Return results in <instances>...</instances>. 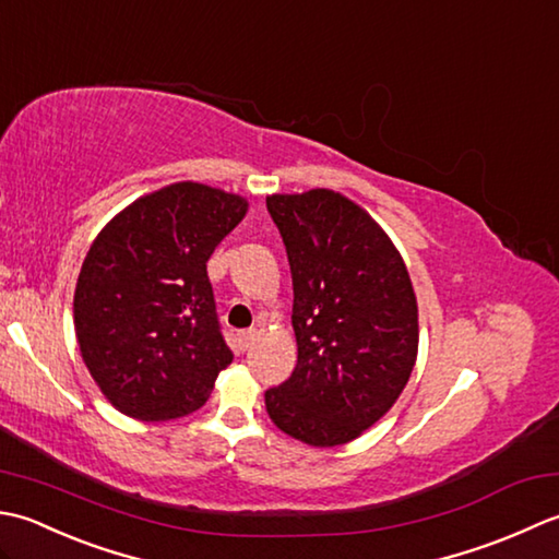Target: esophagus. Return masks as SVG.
Instances as JSON below:
<instances>
[{
    "label": "esophagus",
    "instance_id": "1",
    "mask_svg": "<svg viewBox=\"0 0 559 559\" xmlns=\"http://www.w3.org/2000/svg\"><path fill=\"white\" fill-rule=\"evenodd\" d=\"M255 330H241V333H238V345H241L243 349H248L250 345L255 343Z\"/></svg>",
    "mask_w": 559,
    "mask_h": 559
}]
</instances>
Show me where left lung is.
Wrapping results in <instances>:
<instances>
[{
    "label": "left lung",
    "instance_id": "1",
    "mask_svg": "<svg viewBox=\"0 0 559 559\" xmlns=\"http://www.w3.org/2000/svg\"><path fill=\"white\" fill-rule=\"evenodd\" d=\"M294 284L299 359L265 391L284 435L340 447L389 413L413 373L419 325L407 267L359 204L335 190L270 195Z\"/></svg>",
    "mask_w": 559,
    "mask_h": 559
}]
</instances>
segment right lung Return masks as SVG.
<instances>
[{
    "label": "right lung",
    "mask_w": 559,
    "mask_h": 559,
    "mask_svg": "<svg viewBox=\"0 0 559 559\" xmlns=\"http://www.w3.org/2000/svg\"><path fill=\"white\" fill-rule=\"evenodd\" d=\"M246 212L243 198L186 180L134 200L91 243L74 289L76 343L122 415L183 417L231 364L207 260Z\"/></svg>",
    "instance_id": "obj_1"
}]
</instances>
